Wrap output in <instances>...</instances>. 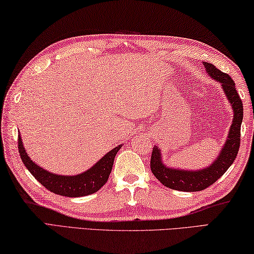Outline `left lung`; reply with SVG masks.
<instances>
[{
  "label": "left lung",
  "instance_id": "left-lung-1",
  "mask_svg": "<svg viewBox=\"0 0 254 254\" xmlns=\"http://www.w3.org/2000/svg\"><path fill=\"white\" fill-rule=\"evenodd\" d=\"M207 74L215 81L222 84L226 98L233 109V120L231 125L228 138L222 147L220 155L211 165L196 171H186L181 168L166 166L162 161L161 149L154 146L150 157V170L155 177L168 189L183 190V192H198L214 184L232 165L240 148L241 124L243 119V106L235 83L229 74L222 72L215 65L204 62Z\"/></svg>",
  "mask_w": 254,
  "mask_h": 254
}]
</instances>
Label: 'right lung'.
I'll use <instances>...</instances> for the list:
<instances>
[{"label": "right lung", "instance_id": "1", "mask_svg": "<svg viewBox=\"0 0 254 254\" xmlns=\"http://www.w3.org/2000/svg\"><path fill=\"white\" fill-rule=\"evenodd\" d=\"M17 144H19V153L22 162L31 174L35 177V180L50 192L66 197L84 196V195H90L99 190L108 181L116 154L123 146L118 145L117 147L109 150L91 168L81 174L65 176L53 174V173L43 170L41 166L37 165L25 152L20 134Z\"/></svg>", "mask_w": 254, "mask_h": 254}]
</instances>
